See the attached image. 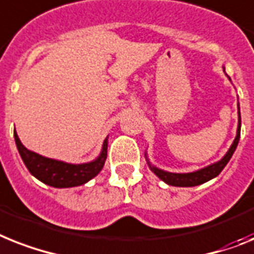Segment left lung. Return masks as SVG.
<instances>
[{
  "label": "left lung",
  "instance_id": "left-lung-1",
  "mask_svg": "<svg viewBox=\"0 0 254 254\" xmlns=\"http://www.w3.org/2000/svg\"><path fill=\"white\" fill-rule=\"evenodd\" d=\"M240 126H242V118H240V109H239V125H238V133H236V137L232 142L231 148L228 149V152L226 153V156L222 158L221 161L213 163L210 166L205 167V169L197 170V171H193V173L188 174H174V173H167V171H163V170L157 169V167L152 166L149 162V167L153 173L156 174L157 177L160 178L161 180H163L165 183H167L169 186H175V187H194V186H198V184H202L207 180L213 179V178L218 177L221 171L225 169V166L228 163L230 158L232 157L234 152H235L236 146H238L239 139H240Z\"/></svg>",
  "mask_w": 254,
  "mask_h": 254
}]
</instances>
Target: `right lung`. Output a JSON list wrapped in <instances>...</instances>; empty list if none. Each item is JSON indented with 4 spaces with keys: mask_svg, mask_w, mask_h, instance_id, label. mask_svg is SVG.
I'll return each mask as SVG.
<instances>
[{
    "mask_svg": "<svg viewBox=\"0 0 254 254\" xmlns=\"http://www.w3.org/2000/svg\"><path fill=\"white\" fill-rule=\"evenodd\" d=\"M14 137H15L19 154L29 173L41 180L43 183L56 188L76 187L87 183L88 180H91L101 171L108 156V139L104 141L102 152L97 160L81 165H72V163L47 158L37 153L31 152L20 142L16 132H14Z\"/></svg>",
    "mask_w": 254,
    "mask_h": 254,
    "instance_id": "right-lung-1",
    "label": "right lung"
}]
</instances>
